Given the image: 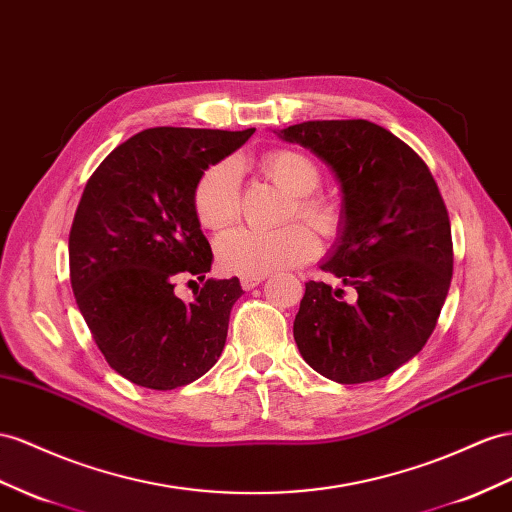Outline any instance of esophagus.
I'll return each instance as SVG.
<instances>
[{
	"label": "esophagus",
	"instance_id": "1",
	"mask_svg": "<svg viewBox=\"0 0 512 512\" xmlns=\"http://www.w3.org/2000/svg\"><path fill=\"white\" fill-rule=\"evenodd\" d=\"M264 279H266V277H242V279H240V285L244 287V290H253V287H257Z\"/></svg>",
	"mask_w": 512,
	"mask_h": 512
}]
</instances>
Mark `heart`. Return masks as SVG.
I'll list each match as a JSON object with an SVG mask.
<instances>
[{"instance_id": "heart-1", "label": "heart", "mask_w": 512, "mask_h": 512, "mask_svg": "<svg viewBox=\"0 0 512 512\" xmlns=\"http://www.w3.org/2000/svg\"><path fill=\"white\" fill-rule=\"evenodd\" d=\"M264 175L287 194L296 196L290 216L305 218L324 235L339 229V209L331 201L313 196L320 188V168L309 155L296 149H274L259 162ZM192 207L205 229L220 231L240 214V173L231 160L207 166L194 183ZM318 238L303 222L279 231L233 229L216 242L218 266L238 277H266L270 272L298 268L318 255Z\"/></svg>"}]
</instances>
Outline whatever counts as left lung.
Listing matches in <instances>:
<instances>
[{"instance_id":"left-lung-1","label":"left lung","mask_w":512,"mask_h":512,"mask_svg":"<svg viewBox=\"0 0 512 512\" xmlns=\"http://www.w3.org/2000/svg\"><path fill=\"white\" fill-rule=\"evenodd\" d=\"M316 153L344 194L335 251L322 270L355 290L305 283L294 320L300 355L342 385L378 381L424 348L452 281V229L437 181L409 144L363 119L279 131Z\"/></svg>"}]
</instances>
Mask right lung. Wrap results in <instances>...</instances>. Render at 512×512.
Listing matches in <instances>:
<instances>
[{"mask_svg":"<svg viewBox=\"0 0 512 512\" xmlns=\"http://www.w3.org/2000/svg\"><path fill=\"white\" fill-rule=\"evenodd\" d=\"M253 131L144 129L86 183L69 233L71 287L101 355L131 383L183 387L225 348L229 313L242 296L238 277L207 279L190 303L175 285L212 270L192 207L196 179Z\"/></svg>","mask_w":512,"mask_h":512,"instance_id":"1","label":"right lung"}]
</instances>
